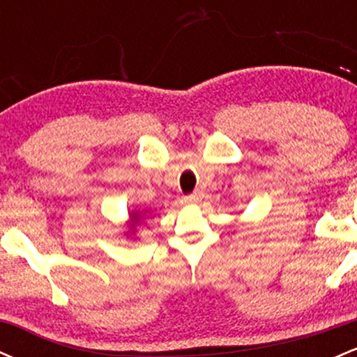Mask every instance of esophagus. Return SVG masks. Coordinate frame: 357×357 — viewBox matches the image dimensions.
I'll return each mask as SVG.
<instances>
[{"instance_id": "1", "label": "esophagus", "mask_w": 357, "mask_h": 357, "mask_svg": "<svg viewBox=\"0 0 357 357\" xmlns=\"http://www.w3.org/2000/svg\"><path fill=\"white\" fill-rule=\"evenodd\" d=\"M202 199H203V192L196 191V192H192V195L186 196V198H184V203H186V204H198V203H202Z\"/></svg>"}]
</instances>
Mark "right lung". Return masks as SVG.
<instances>
[{"instance_id":"right-lung-1","label":"right lung","mask_w":357,"mask_h":357,"mask_svg":"<svg viewBox=\"0 0 357 357\" xmlns=\"http://www.w3.org/2000/svg\"><path fill=\"white\" fill-rule=\"evenodd\" d=\"M149 210H136L134 208L132 211H129V218H127L124 228V236H127V238H136L137 228L149 218Z\"/></svg>"}]
</instances>
